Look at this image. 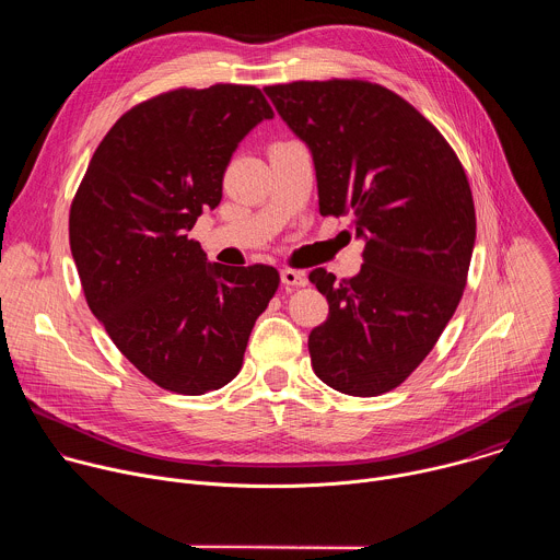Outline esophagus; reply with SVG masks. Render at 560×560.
Instances as JSON below:
<instances>
[{
    "label": "esophagus",
    "instance_id": "esophagus-1",
    "mask_svg": "<svg viewBox=\"0 0 560 560\" xmlns=\"http://www.w3.org/2000/svg\"><path fill=\"white\" fill-rule=\"evenodd\" d=\"M305 272H299V270H290V268H285V270H281V283L285 285V288H299V285H305Z\"/></svg>",
    "mask_w": 560,
    "mask_h": 560
}]
</instances>
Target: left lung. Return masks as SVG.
<instances>
[{
    "mask_svg": "<svg viewBox=\"0 0 560 560\" xmlns=\"http://www.w3.org/2000/svg\"><path fill=\"white\" fill-rule=\"evenodd\" d=\"M312 152L324 217L352 214L361 272L310 281L330 305L310 332L314 374L350 396L401 385L452 318L476 238L467 175L445 137L404 97L363 79L264 89Z\"/></svg>",
    "mask_w": 560,
    "mask_h": 560,
    "instance_id": "8db88e82",
    "label": "left lung"
}]
</instances>
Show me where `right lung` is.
<instances>
[{
	"label": "right lung",
	"instance_id": "add662e5",
	"mask_svg": "<svg viewBox=\"0 0 560 560\" xmlns=\"http://www.w3.org/2000/svg\"><path fill=\"white\" fill-rule=\"evenodd\" d=\"M275 113L257 86L177 89L124 113L70 203V253L91 312L159 387L199 396L230 383L279 288L272 266L208 264L188 238L221 201L230 156Z\"/></svg>",
	"mask_w": 560,
	"mask_h": 560
}]
</instances>
